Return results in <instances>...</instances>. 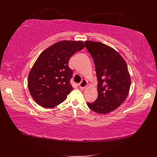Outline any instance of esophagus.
Listing matches in <instances>:
<instances>
[{
	"label": "esophagus",
	"mask_w": 157,
	"mask_h": 157,
	"mask_svg": "<svg viewBox=\"0 0 157 157\" xmlns=\"http://www.w3.org/2000/svg\"><path fill=\"white\" fill-rule=\"evenodd\" d=\"M87 83H88L87 81L85 79H83V80L81 81V83H79V86L80 88L83 89V88H85L86 86Z\"/></svg>",
	"instance_id": "34e87169"
}]
</instances>
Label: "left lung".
<instances>
[{
  "label": "left lung",
  "instance_id": "obj_1",
  "mask_svg": "<svg viewBox=\"0 0 157 157\" xmlns=\"http://www.w3.org/2000/svg\"><path fill=\"white\" fill-rule=\"evenodd\" d=\"M86 48L94 62L98 97L87 105L95 113H110L125 101L130 86L127 65L114 49L102 43L87 40Z\"/></svg>",
  "mask_w": 157,
  "mask_h": 157
}]
</instances>
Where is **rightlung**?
<instances>
[{
	"mask_svg": "<svg viewBox=\"0 0 157 157\" xmlns=\"http://www.w3.org/2000/svg\"><path fill=\"white\" fill-rule=\"evenodd\" d=\"M84 47L82 41L62 40L40 53L28 78L30 93L39 105L53 108L66 99L73 89L69 59Z\"/></svg>",
	"mask_w": 157,
	"mask_h": 157,
	"instance_id": "obj_1",
	"label": "right lung"
}]
</instances>
